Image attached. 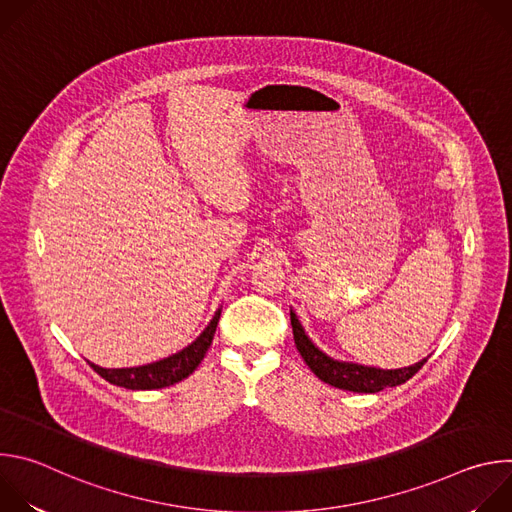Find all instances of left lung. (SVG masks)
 <instances>
[{
    "instance_id": "obj_1",
    "label": "left lung",
    "mask_w": 512,
    "mask_h": 512,
    "mask_svg": "<svg viewBox=\"0 0 512 512\" xmlns=\"http://www.w3.org/2000/svg\"><path fill=\"white\" fill-rule=\"evenodd\" d=\"M289 318H291V328H294V340L302 358L306 360V364L318 379H322L324 383L336 389H344L352 393H379L385 387L403 385L427 362V358H423L417 364H413V367L395 369V371H383L373 367H362V364L340 362L326 356L322 350H318L312 344V340L306 336L294 312H289Z\"/></svg>"
}]
</instances>
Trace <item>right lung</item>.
Listing matches in <instances>:
<instances>
[{
    "label": "right lung",
    "instance_id": "obj_1",
    "mask_svg": "<svg viewBox=\"0 0 512 512\" xmlns=\"http://www.w3.org/2000/svg\"><path fill=\"white\" fill-rule=\"evenodd\" d=\"M218 318H221V310L214 314L206 330L190 346H186L178 354H172L164 360L145 364V367H135V369H101L97 364H91V367L97 375H101L111 385L125 387L131 391H150V389L170 387L196 371L208 346L212 344Z\"/></svg>",
    "mask_w": 512,
    "mask_h": 512
}]
</instances>
